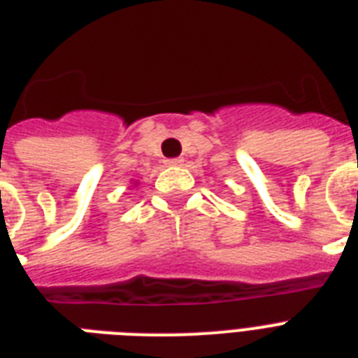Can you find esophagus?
<instances>
[{
	"label": "esophagus",
	"instance_id": "1",
	"mask_svg": "<svg viewBox=\"0 0 358 358\" xmlns=\"http://www.w3.org/2000/svg\"><path fill=\"white\" fill-rule=\"evenodd\" d=\"M182 157H174V159H167L169 167H176V165H182Z\"/></svg>",
	"mask_w": 358,
	"mask_h": 358
}]
</instances>
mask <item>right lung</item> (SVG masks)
<instances>
[{"label":"right lung","instance_id":"obj_1","mask_svg":"<svg viewBox=\"0 0 358 358\" xmlns=\"http://www.w3.org/2000/svg\"><path fill=\"white\" fill-rule=\"evenodd\" d=\"M135 185H136V184H135Z\"/></svg>","mask_w":358,"mask_h":358}]
</instances>
